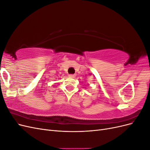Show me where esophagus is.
<instances>
[{
  "label": "esophagus",
  "instance_id": "34e87169",
  "mask_svg": "<svg viewBox=\"0 0 150 150\" xmlns=\"http://www.w3.org/2000/svg\"><path fill=\"white\" fill-rule=\"evenodd\" d=\"M69 76L71 77V78H74L76 77V75L74 74H69Z\"/></svg>",
  "mask_w": 150,
  "mask_h": 150
}]
</instances>
